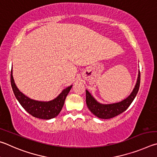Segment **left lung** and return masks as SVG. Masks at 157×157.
<instances>
[{
    "instance_id": "8db88e82",
    "label": "left lung",
    "mask_w": 157,
    "mask_h": 157,
    "mask_svg": "<svg viewBox=\"0 0 157 157\" xmlns=\"http://www.w3.org/2000/svg\"><path fill=\"white\" fill-rule=\"evenodd\" d=\"M140 76H141V75H140L139 71L136 84L134 87L132 92L131 93V94L128 98H126L125 100L121 101L119 103L108 104V105L101 104L98 103L92 97L90 92L86 90V103L87 108L95 116L103 119H111V118H113L117 116V115L121 114L122 112L125 111L128 108V107L132 103L134 98L136 97L140 86V80H141Z\"/></svg>"
}]
</instances>
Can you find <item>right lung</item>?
I'll list each match as a JSON object with an SVG mask.
<instances>
[{
  "label": "right lung",
  "instance_id": "1",
  "mask_svg": "<svg viewBox=\"0 0 157 157\" xmlns=\"http://www.w3.org/2000/svg\"><path fill=\"white\" fill-rule=\"evenodd\" d=\"M11 86L13 94L22 107L32 116L41 119H50L56 117L60 113L64 105L67 95L72 87L71 86L63 90V91L55 99L48 102L32 100L19 91L16 86L12 76V70H11Z\"/></svg>",
  "mask_w": 157,
  "mask_h": 157
}]
</instances>
